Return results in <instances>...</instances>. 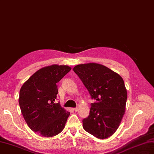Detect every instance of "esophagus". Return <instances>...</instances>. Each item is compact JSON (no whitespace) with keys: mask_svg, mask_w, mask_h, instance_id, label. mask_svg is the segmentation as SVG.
Returning <instances> with one entry per match:
<instances>
[{"mask_svg":"<svg viewBox=\"0 0 154 154\" xmlns=\"http://www.w3.org/2000/svg\"><path fill=\"white\" fill-rule=\"evenodd\" d=\"M78 107H75V108H73V111H75V112H77V111H78Z\"/></svg>","mask_w":154,"mask_h":154,"instance_id":"esophagus-1","label":"esophagus"}]
</instances>
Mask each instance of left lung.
<instances>
[{"label":"left lung","mask_w":154,"mask_h":154,"mask_svg":"<svg viewBox=\"0 0 154 154\" xmlns=\"http://www.w3.org/2000/svg\"><path fill=\"white\" fill-rule=\"evenodd\" d=\"M73 72L95 100L89 116L82 120V127L98 139H107L115 133L125 113L128 94L123 79L96 63L77 65Z\"/></svg>","instance_id":"left-lung-1"}]
</instances>
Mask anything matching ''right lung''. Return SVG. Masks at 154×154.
<instances>
[{"mask_svg": "<svg viewBox=\"0 0 154 154\" xmlns=\"http://www.w3.org/2000/svg\"><path fill=\"white\" fill-rule=\"evenodd\" d=\"M68 66L52 65L39 69L19 92V103L27 125L45 137L58 135L64 128L70 112L54 103L57 83L71 70Z\"/></svg>", "mask_w": 154, "mask_h": 154, "instance_id": "right-lung-1", "label": "right lung"}]
</instances>
